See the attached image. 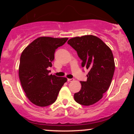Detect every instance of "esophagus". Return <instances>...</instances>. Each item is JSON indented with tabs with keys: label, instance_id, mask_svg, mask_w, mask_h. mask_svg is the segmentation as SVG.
I'll use <instances>...</instances> for the list:
<instances>
[{
	"label": "esophagus",
	"instance_id": "obj_1",
	"mask_svg": "<svg viewBox=\"0 0 134 134\" xmlns=\"http://www.w3.org/2000/svg\"><path fill=\"white\" fill-rule=\"evenodd\" d=\"M74 79H67V81H69V82H72V81H74Z\"/></svg>",
	"mask_w": 134,
	"mask_h": 134
}]
</instances>
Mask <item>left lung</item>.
Masks as SVG:
<instances>
[{
    "instance_id": "left-lung-1",
    "label": "left lung",
    "mask_w": 134,
    "mask_h": 134,
    "mask_svg": "<svg viewBox=\"0 0 134 134\" xmlns=\"http://www.w3.org/2000/svg\"><path fill=\"white\" fill-rule=\"evenodd\" d=\"M82 60V67L90 70L86 81H81V89L74 94L75 101L90 106L103 98L108 90L115 72V62L111 49L93 35L72 38L67 41Z\"/></svg>"
}]
</instances>
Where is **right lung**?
<instances>
[{
	"instance_id": "add662e5",
	"label": "right lung",
	"mask_w": 134,
	"mask_h": 134,
	"mask_svg": "<svg viewBox=\"0 0 134 134\" xmlns=\"http://www.w3.org/2000/svg\"><path fill=\"white\" fill-rule=\"evenodd\" d=\"M67 38H38L23 50L20 58L19 77L21 86L31 102L38 107L53 104L65 77L49 75L56 49L67 41Z\"/></svg>"
}]
</instances>
